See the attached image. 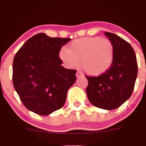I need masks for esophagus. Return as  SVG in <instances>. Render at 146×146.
I'll return each mask as SVG.
<instances>
[{
	"label": "esophagus",
	"instance_id": "obj_1",
	"mask_svg": "<svg viewBox=\"0 0 146 146\" xmlns=\"http://www.w3.org/2000/svg\"><path fill=\"white\" fill-rule=\"evenodd\" d=\"M83 76V74H82L81 72L78 71L77 73H76V77L77 78H79V77H80V76Z\"/></svg>",
	"mask_w": 146,
	"mask_h": 146
}]
</instances>
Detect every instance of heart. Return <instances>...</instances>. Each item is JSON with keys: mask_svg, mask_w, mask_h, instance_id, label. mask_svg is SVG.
Masks as SVG:
<instances>
[{"mask_svg": "<svg viewBox=\"0 0 146 146\" xmlns=\"http://www.w3.org/2000/svg\"><path fill=\"white\" fill-rule=\"evenodd\" d=\"M114 49L111 41L100 36L85 37L73 41L68 49L62 48L59 58L68 68L78 66L88 75L100 76L108 70L114 60Z\"/></svg>", "mask_w": 146, "mask_h": 146, "instance_id": "obj_1", "label": "heart"}]
</instances>
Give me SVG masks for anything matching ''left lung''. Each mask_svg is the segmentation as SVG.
I'll use <instances>...</instances> for the list:
<instances>
[{
	"mask_svg": "<svg viewBox=\"0 0 146 146\" xmlns=\"http://www.w3.org/2000/svg\"><path fill=\"white\" fill-rule=\"evenodd\" d=\"M104 35L114 46V60L108 70L101 76H85L88 80L86 93L94 106L112 110L122 105L131 95L138 74V65L130 44L115 34L104 32Z\"/></svg>",
	"mask_w": 146,
	"mask_h": 146,
	"instance_id": "8db88e82",
	"label": "left lung"
}]
</instances>
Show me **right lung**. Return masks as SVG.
<instances>
[{
  "instance_id": "add662e5",
  "label": "right lung",
  "mask_w": 146,
  "mask_h": 146,
  "mask_svg": "<svg viewBox=\"0 0 146 146\" xmlns=\"http://www.w3.org/2000/svg\"><path fill=\"white\" fill-rule=\"evenodd\" d=\"M70 40L39 33L26 41L15 56L13 85L29 111L48 115L64 105L68 90L76 80V70L61 66L58 54Z\"/></svg>"
}]
</instances>
